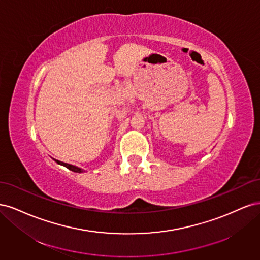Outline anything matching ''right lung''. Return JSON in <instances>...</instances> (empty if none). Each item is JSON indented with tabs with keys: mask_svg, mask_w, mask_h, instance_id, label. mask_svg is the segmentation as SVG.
Segmentation results:
<instances>
[{
	"mask_svg": "<svg viewBox=\"0 0 260 260\" xmlns=\"http://www.w3.org/2000/svg\"><path fill=\"white\" fill-rule=\"evenodd\" d=\"M55 161H56V162L59 164V165H62V166H65L66 168H68L69 170H72V171H75V172H82V169L78 168V167H76V166H73V165L62 162V161H59V160H56V159H55Z\"/></svg>",
	"mask_w": 260,
	"mask_h": 260,
	"instance_id": "1",
	"label": "right lung"
}]
</instances>
